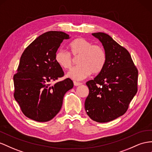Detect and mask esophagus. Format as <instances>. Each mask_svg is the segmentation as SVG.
Masks as SVG:
<instances>
[{
    "mask_svg": "<svg viewBox=\"0 0 152 152\" xmlns=\"http://www.w3.org/2000/svg\"><path fill=\"white\" fill-rule=\"evenodd\" d=\"M73 84H74V86H78L81 85L82 83H78V82H76V81H74V82H73Z\"/></svg>",
    "mask_w": 152,
    "mask_h": 152,
    "instance_id": "34e87169",
    "label": "esophagus"
}]
</instances>
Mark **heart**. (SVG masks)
<instances>
[{"instance_id":"1","label":"heart","mask_w":152,"mask_h":152,"mask_svg":"<svg viewBox=\"0 0 152 152\" xmlns=\"http://www.w3.org/2000/svg\"><path fill=\"white\" fill-rule=\"evenodd\" d=\"M71 53L74 57H79V65L72 68L67 76L72 79L81 80L91 73L98 74L103 69L106 63V54L104 48L92 43L84 38H77L69 44ZM55 59L60 66L65 69L72 67L74 58L70 53L60 48L56 53Z\"/></svg>"}]
</instances>
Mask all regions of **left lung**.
I'll return each mask as SVG.
<instances>
[{
	"mask_svg": "<svg viewBox=\"0 0 152 152\" xmlns=\"http://www.w3.org/2000/svg\"><path fill=\"white\" fill-rule=\"evenodd\" d=\"M99 39L106 54V63L100 73L86 85L89 95L84 107L89 117L106 123L125 113L137 91L138 71L129 52L104 32L92 33Z\"/></svg>",
	"mask_w": 152,
	"mask_h": 152,
	"instance_id": "obj_1",
	"label": "left lung"
}]
</instances>
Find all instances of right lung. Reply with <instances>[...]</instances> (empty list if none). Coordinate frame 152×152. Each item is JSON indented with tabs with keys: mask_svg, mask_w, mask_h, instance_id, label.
Instances as JSON below:
<instances>
[{
	"mask_svg": "<svg viewBox=\"0 0 152 152\" xmlns=\"http://www.w3.org/2000/svg\"><path fill=\"white\" fill-rule=\"evenodd\" d=\"M69 38L63 32H47L36 38L20 57L13 77L14 97L25 116L32 120L45 122L54 118L61 109L64 94L73 87L69 78L50 85L64 75L55 56L63 41Z\"/></svg>",
	"mask_w": 152,
	"mask_h": 152,
	"instance_id": "1",
	"label": "right lung"
}]
</instances>
